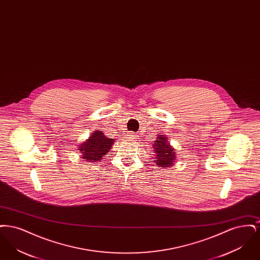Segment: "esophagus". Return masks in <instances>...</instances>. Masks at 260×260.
Masks as SVG:
<instances>
[{
  "instance_id": "esophagus-1",
  "label": "esophagus",
  "mask_w": 260,
  "mask_h": 260,
  "mask_svg": "<svg viewBox=\"0 0 260 260\" xmlns=\"http://www.w3.org/2000/svg\"><path fill=\"white\" fill-rule=\"evenodd\" d=\"M136 136H136V133H131V134H129V137L133 138V139H136Z\"/></svg>"
}]
</instances>
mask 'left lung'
I'll list each match as a JSON object with an SVG mask.
<instances>
[{
	"label": "left lung",
	"instance_id": "8db88e82",
	"mask_svg": "<svg viewBox=\"0 0 260 260\" xmlns=\"http://www.w3.org/2000/svg\"><path fill=\"white\" fill-rule=\"evenodd\" d=\"M153 147L157 155L155 161L157 165H159V167L169 168L173 166L175 160V150L170 145L166 137L160 135L158 139L155 140Z\"/></svg>",
	"mask_w": 260,
	"mask_h": 260
}]
</instances>
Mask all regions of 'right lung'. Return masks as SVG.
I'll return each instance as SVG.
<instances>
[{
    "label": "right lung",
    "mask_w": 260,
    "mask_h": 260,
    "mask_svg": "<svg viewBox=\"0 0 260 260\" xmlns=\"http://www.w3.org/2000/svg\"><path fill=\"white\" fill-rule=\"evenodd\" d=\"M113 143V138H108L102 134L101 131H96L91 135L89 139L81 145L79 150L83 154L82 158L85 161L89 162L99 161L109 152Z\"/></svg>",
    "instance_id": "obj_1"
}]
</instances>
